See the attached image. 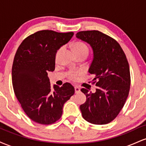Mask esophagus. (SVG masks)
Returning <instances> with one entry per match:
<instances>
[{
  "label": "esophagus",
  "instance_id": "34e87169",
  "mask_svg": "<svg viewBox=\"0 0 146 146\" xmlns=\"http://www.w3.org/2000/svg\"><path fill=\"white\" fill-rule=\"evenodd\" d=\"M75 93H79L80 92V88H79L78 86H75Z\"/></svg>",
  "mask_w": 146,
  "mask_h": 146
}]
</instances>
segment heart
Listing matches in <instances>:
<instances>
[{"instance_id":"1","label":"heart","mask_w":146,"mask_h":146,"mask_svg":"<svg viewBox=\"0 0 146 146\" xmlns=\"http://www.w3.org/2000/svg\"><path fill=\"white\" fill-rule=\"evenodd\" d=\"M73 48H74V51L75 54H80V53H84V54H86L88 56V46H86V44L82 42H78L74 44L73 46ZM62 49V47H61L58 50L56 53V58H58V55H59L60 52ZM82 73L80 71H70L68 72L67 77L70 80L72 81H77L78 80L79 77L82 75Z\"/></svg>"}]
</instances>
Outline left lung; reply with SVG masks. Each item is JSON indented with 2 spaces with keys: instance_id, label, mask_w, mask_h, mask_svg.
<instances>
[{
  "instance_id": "8db88e82",
  "label": "left lung",
  "mask_w": 146,
  "mask_h": 146,
  "mask_svg": "<svg viewBox=\"0 0 146 146\" xmlns=\"http://www.w3.org/2000/svg\"><path fill=\"white\" fill-rule=\"evenodd\" d=\"M76 37L88 43L93 50V60L88 70L97 86L93 93L86 88L81 91L86 101L80 106L86 121L95 125L110 123L120 113L130 88L128 62L121 46L115 39L98 30L82 31Z\"/></svg>"
}]
</instances>
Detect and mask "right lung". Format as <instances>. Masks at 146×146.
I'll return each instance as SVG.
<instances>
[{"label":"right lung","mask_w":146,"mask_h":146,"mask_svg":"<svg viewBox=\"0 0 146 146\" xmlns=\"http://www.w3.org/2000/svg\"><path fill=\"white\" fill-rule=\"evenodd\" d=\"M73 34L38 31L27 37L15 54L11 71L14 93L25 114L40 124L50 125L60 119L64 104L75 93L68 82L52 88L47 73L55 70L57 51Z\"/></svg>","instance_id":"add662e5"}]
</instances>
